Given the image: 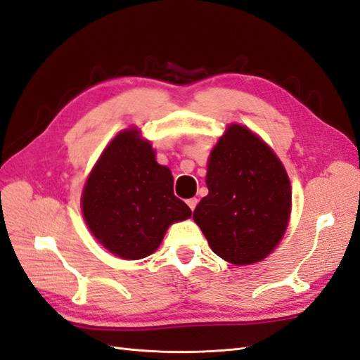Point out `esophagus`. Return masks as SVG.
I'll return each mask as SVG.
<instances>
[{
    "label": "esophagus",
    "instance_id": "1",
    "mask_svg": "<svg viewBox=\"0 0 360 360\" xmlns=\"http://www.w3.org/2000/svg\"><path fill=\"white\" fill-rule=\"evenodd\" d=\"M187 205L191 208V212L195 210V207L198 205V199L196 198H190V199H187Z\"/></svg>",
    "mask_w": 360,
    "mask_h": 360
}]
</instances>
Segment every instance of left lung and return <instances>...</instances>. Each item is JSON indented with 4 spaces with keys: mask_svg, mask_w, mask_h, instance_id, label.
<instances>
[{
    "mask_svg": "<svg viewBox=\"0 0 360 360\" xmlns=\"http://www.w3.org/2000/svg\"><path fill=\"white\" fill-rule=\"evenodd\" d=\"M205 182L208 195L193 219L213 252L235 265L262 261L282 239L291 210L290 179L278 156L231 124L213 148Z\"/></svg>",
    "mask_w": 360,
    "mask_h": 360,
    "instance_id": "8db88e82",
    "label": "left lung"
}]
</instances>
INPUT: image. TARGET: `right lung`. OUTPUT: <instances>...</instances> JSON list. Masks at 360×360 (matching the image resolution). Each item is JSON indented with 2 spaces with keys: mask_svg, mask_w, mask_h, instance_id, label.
<instances>
[{
  "mask_svg": "<svg viewBox=\"0 0 360 360\" xmlns=\"http://www.w3.org/2000/svg\"><path fill=\"white\" fill-rule=\"evenodd\" d=\"M82 213L99 244L131 261L152 255L170 224L191 216L173 193L170 170L136 130L121 131L105 147L86 182Z\"/></svg>",
  "mask_w": 360,
  "mask_h": 360,
  "instance_id": "1",
  "label": "right lung"
}]
</instances>
